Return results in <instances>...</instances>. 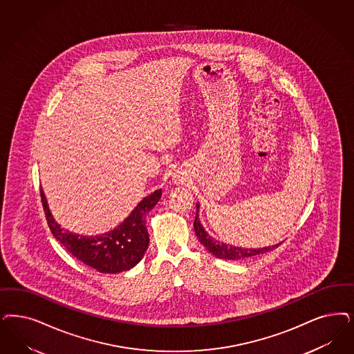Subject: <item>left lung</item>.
I'll use <instances>...</instances> for the list:
<instances>
[{
  "mask_svg": "<svg viewBox=\"0 0 354 354\" xmlns=\"http://www.w3.org/2000/svg\"><path fill=\"white\" fill-rule=\"evenodd\" d=\"M197 207V213H198V207L200 205L196 204ZM196 213L195 222H194V227H195L196 236L198 238L200 243L203 244L210 254H213L214 257L218 259H226V260H242L245 257H255V255H261L266 254L268 251H273L276 247H279L281 243L274 244V245H269V247H263V248H244V247H235L230 244L223 243L221 241L214 239L213 236H210L205 229L203 227L198 214Z\"/></svg>",
  "mask_w": 354,
  "mask_h": 354,
  "instance_id": "obj_1",
  "label": "left lung"
}]
</instances>
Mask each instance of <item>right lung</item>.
<instances>
[{
  "label": "right lung",
  "mask_w": 354,
  "mask_h": 354,
  "mask_svg": "<svg viewBox=\"0 0 354 354\" xmlns=\"http://www.w3.org/2000/svg\"><path fill=\"white\" fill-rule=\"evenodd\" d=\"M162 189L142 198L133 212L116 229L102 235L84 236L62 229L49 212L43 189L40 188L41 204L53 236L80 261L100 273H120L133 268L144 257L149 245L147 214L157 205Z\"/></svg>",
  "instance_id": "1"
}]
</instances>
